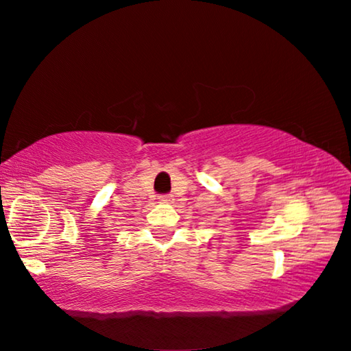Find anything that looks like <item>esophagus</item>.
Here are the masks:
<instances>
[{"label": "esophagus", "instance_id": "1", "mask_svg": "<svg viewBox=\"0 0 351 351\" xmlns=\"http://www.w3.org/2000/svg\"><path fill=\"white\" fill-rule=\"evenodd\" d=\"M159 201H161V203H165V204H170V203H173L175 198L171 197V195H162V197H159Z\"/></svg>", "mask_w": 351, "mask_h": 351}]
</instances>
